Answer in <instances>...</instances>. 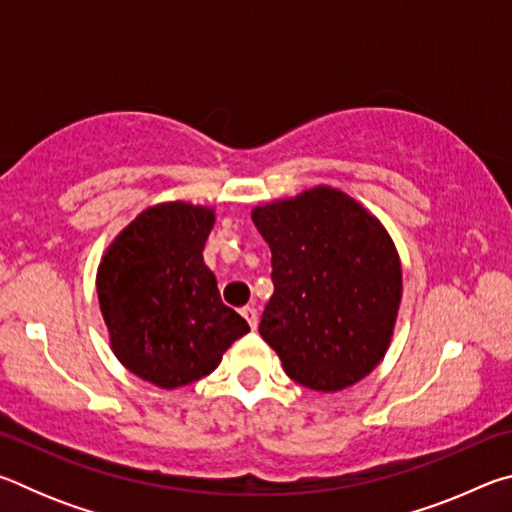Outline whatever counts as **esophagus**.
<instances>
[{
    "label": "esophagus",
    "instance_id": "1",
    "mask_svg": "<svg viewBox=\"0 0 512 512\" xmlns=\"http://www.w3.org/2000/svg\"><path fill=\"white\" fill-rule=\"evenodd\" d=\"M241 316H244V318L248 320V325H250V327L257 329L259 314H257V309H255V307H244V309H241Z\"/></svg>",
    "mask_w": 512,
    "mask_h": 512
}]
</instances>
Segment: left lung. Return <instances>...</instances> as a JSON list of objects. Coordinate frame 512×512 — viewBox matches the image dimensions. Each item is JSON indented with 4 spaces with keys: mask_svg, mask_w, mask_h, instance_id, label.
Segmentation results:
<instances>
[{
    "mask_svg": "<svg viewBox=\"0 0 512 512\" xmlns=\"http://www.w3.org/2000/svg\"><path fill=\"white\" fill-rule=\"evenodd\" d=\"M271 248L273 296L259 334L298 384L339 393L368 377L391 345L402 264L388 230L357 198L316 185L253 207Z\"/></svg>",
    "mask_w": 512,
    "mask_h": 512,
    "instance_id": "8db88e82",
    "label": "left lung"
}]
</instances>
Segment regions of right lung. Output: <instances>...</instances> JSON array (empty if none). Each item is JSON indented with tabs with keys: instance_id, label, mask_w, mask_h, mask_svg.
Listing matches in <instances>:
<instances>
[{
	"instance_id": "add662e5",
	"label": "right lung",
	"mask_w": 512,
	"mask_h": 512,
	"mask_svg": "<svg viewBox=\"0 0 512 512\" xmlns=\"http://www.w3.org/2000/svg\"><path fill=\"white\" fill-rule=\"evenodd\" d=\"M216 214L167 201L142 210L103 253L97 293L121 366L158 388L187 386L219 366L250 327L225 307L203 262Z\"/></svg>"
}]
</instances>
